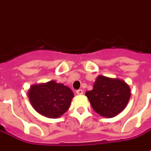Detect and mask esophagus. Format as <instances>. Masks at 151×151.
I'll return each instance as SVG.
<instances>
[{
	"instance_id": "esophagus-1",
	"label": "esophagus",
	"mask_w": 151,
	"mask_h": 151,
	"mask_svg": "<svg viewBox=\"0 0 151 151\" xmlns=\"http://www.w3.org/2000/svg\"><path fill=\"white\" fill-rule=\"evenodd\" d=\"M76 93H77V94L81 95V94H83V89H78V90L76 91Z\"/></svg>"
}]
</instances>
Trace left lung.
<instances>
[{"instance_id":"1","label":"left lung","mask_w":151,"mask_h":151,"mask_svg":"<svg viewBox=\"0 0 151 151\" xmlns=\"http://www.w3.org/2000/svg\"><path fill=\"white\" fill-rule=\"evenodd\" d=\"M86 96L94 111L104 117L112 118L126 107L130 88L122 80L99 76L93 90L86 92Z\"/></svg>"}]
</instances>
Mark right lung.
Instances as JSON below:
<instances>
[{
	"instance_id": "obj_1",
	"label": "right lung",
	"mask_w": 151,
	"mask_h": 151,
	"mask_svg": "<svg viewBox=\"0 0 151 151\" xmlns=\"http://www.w3.org/2000/svg\"><path fill=\"white\" fill-rule=\"evenodd\" d=\"M28 97L36 111L46 117L55 119L69 109L73 93L68 87L50 81L32 86Z\"/></svg>"
}]
</instances>
